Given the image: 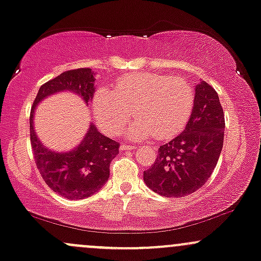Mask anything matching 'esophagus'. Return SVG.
Segmentation results:
<instances>
[{"mask_svg": "<svg viewBox=\"0 0 261 261\" xmlns=\"http://www.w3.org/2000/svg\"><path fill=\"white\" fill-rule=\"evenodd\" d=\"M131 148H134L133 146L126 145V144H121V146H120V150L121 151H128V150H131Z\"/></svg>", "mask_w": 261, "mask_h": 261, "instance_id": "34e87169", "label": "esophagus"}]
</instances>
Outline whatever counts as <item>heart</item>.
<instances>
[{
    "label": "heart",
    "instance_id": "obj_1",
    "mask_svg": "<svg viewBox=\"0 0 261 261\" xmlns=\"http://www.w3.org/2000/svg\"><path fill=\"white\" fill-rule=\"evenodd\" d=\"M193 102V88L186 79L140 73L117 79L114 93L100 88L93 107L96 121L109 135L121 133L134 111L137 120L130 128L131 139L153 135L162 141L181 133Z\"/></svg>",
    "mask_w": 261,
    "mask_h": 261
}]
</instances>
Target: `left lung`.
I'll list each match as a JSON object with an SVG mask.
<instances>
[{"label": "left lung", "instance_id": "left-lung-1", "mask_svg": "<svg viewBox=\"0 0 261 261\" xmlns=\"http://www.w3.org/2000/svg\"><path fill=\"white\" fill-rule=\"evenodd\" d=\"M224 113L217 91L200 82L186 128L160 146L157 159L144 171L148 188L163 197H183L199 190L218 162L224 140Z\"/></svg>", "mask_w": 261, "mask_h": 261}]
</instances>
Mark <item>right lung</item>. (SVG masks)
Listing matches in <instances>:
<instances>
[{"instance_id":"1","label":"right lung","mask_w":261,"mask_h":261,"mask_svg":"<svg viewBox=\"0 0 261 261\" xmlns=\"http://www.w3.org/2000/svg\"><path fill=\"white\" fill-rule=\"evenodd\" d=\"M94 83L90 68L64 71L39 88L31 109V145L37 168L48 187L68 199H84L104 186L110 174V162L119 153L120 145L100 134L91 124L79 146L68 152H54L37 137L33 127L34 109L44 98L64 90L78 94L88 104L95 91Z\"/></svg>"}]
</instances>
